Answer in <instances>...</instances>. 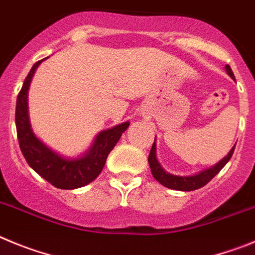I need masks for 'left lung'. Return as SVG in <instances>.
Returning <instances> with one entry per match:
<instances>
[{"mask_svg":"<svg viewBox=\"0 0 255 255\" xmlns=\"http://www.w3.org/2000/svg\"><path fill=\"white\" fill-rule=\"evenodd\" d=\"M225 70L228 72L229 76L233 80H235L231 67L229 65L225 66ZM234 150H235V146L229 151V153L225 156L221 161L217 162L216 165L211 166L210 169H206V170H202L199 173L193 174V175H174V174L167 173L166 170H164V167L160 165V162L157 161V157H156V138L153 142L152 147H151L150 155H148V164L151 167V173H152L153 178L162 184L164 187L169 188V189H175V190H183V192H190V190H196L199 188L205 187L208 182L216 174L220 173L222 167L228 164L229 160L231 159L233 156Z\"/></svg>","mask_w":255,"mask_h":255,"instance_id":"8db88e82","label":"left lung"}]
</instances>
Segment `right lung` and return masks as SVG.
<instances>
[{
	"mask_svg": "<svg viewBox=\"0 0 255 255\" xmlns=\"http://www.w3.org/2000/svg\"><path fill=\"white\" fill-rule=\"evenodd\" d=\"M44 59L36 62L31 67L16 100L15 122L20 150L29 166L50 184L59 189H76L95 180L102 173L108 155L122 133L129 127V122H123L99 132L90 148L79 157H66L52 150L33 132L27 107V91L31 79Z\"/></svg>",
	"mask_w": 255,
	"mask_h": 255,
	"instance_id": "add662e5",
	"label": "right lung"
}]
</instances>
